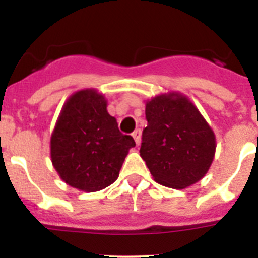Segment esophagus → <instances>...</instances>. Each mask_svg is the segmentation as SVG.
<instances>
[{
  "label": "esophagus",
  "mask_w": 258,
  "mask_h": 258,
  "mask_svg": "<svg viewBox=\"0 0 258 258\" xmlns=\"http://www.w3.org/2000/svg\"><path fill=\"white\" fill-rule=\"evenodd\" d=\"M132 136H133V138H134V141H136L137 146L140 145V143H141V136H142V132H141V129H136V131L133 132V134H132Z\"/></svg>",
  "instance_id": "obj_1"
}]
</instances>
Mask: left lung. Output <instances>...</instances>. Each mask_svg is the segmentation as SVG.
I'll use <instances>...</instances> for the list:
<instances>
[{
  "mask_svg": "<svg viewBox=\"0 0 258 258\" xmlns=\"http://www.w3.org/2000/svg\"><path fill=\"white\" fill-rule=\"evenodd\" d=\"M141 157L157 183L186 188L207 174L216 154V136L197 106L181 93L146 102Z\"/></svg>",
  "mask_w": 258,
  "mask_h": 258,
  "instance_id": "left-lung-1",
  "label": "left lung"
}]
</instances>
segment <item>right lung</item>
<instances>
[{
  "label": "right lung",
  "mask_w": 258,
  "mask_h": 258,
  "mask_svg": "<svg viewBox=\"0 0 258 258\" xmlns=\"http://www.w3.org/2000/svg\"><path fill=\"white\" fill-rule=\"evenodd\" d=\"M136 142L120 133L107 112V101L95 89L71 95L61 108L50 140L51 163L71 187L85 192L106 188L117 179Z\"/></svg>",
  "instance_id": "1"
}]
</instances>
